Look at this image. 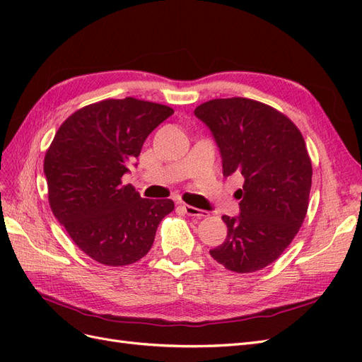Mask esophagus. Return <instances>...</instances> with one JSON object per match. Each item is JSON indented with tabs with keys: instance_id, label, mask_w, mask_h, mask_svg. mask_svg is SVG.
Returning <instances> with one entry per match:
<instances>
[{
	"instance_id": "34e87169",
	"label": "esophagus",
	"mask_w": 362,
	"mask_h": 362,
	"mask_svg": "<svg viewBox=\"0 0 362 362\" xmlns=\"http://www.w3.org/2000/svg\"><path fill=\"white\" fill-rule=\"evenodd\" d=\"M182 210L185 211V214L189 216H193V217H206L208 216V211L205 210H199V208L196 206H192V205H187V204H182Z\"/></svg>"
}]
</instances>
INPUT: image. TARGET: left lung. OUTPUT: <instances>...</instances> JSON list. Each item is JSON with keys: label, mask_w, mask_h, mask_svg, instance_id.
<instances>
[{"label": "left lung", "mask_w": 362, "mask_h": 362, "mask_svg": "<svg viewBox=\"0 0 362 362\" xmlns=\"http://www.w3.org/2000/svg\"><path fill=\"white\" fill-rule=\"evenodd\" d=\"M194 115L211 129L223 175H243L240 216H222L228 234L210 255L237 273L278 259L308 210L313 166L299 128L276 108L247 98L206 101Z\"/></svg>", "instance_id": "8db88e82"}]
</instances>
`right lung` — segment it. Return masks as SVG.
Instances as JSON below:
<instances>
[{
  "mask_svg": "<svg viewBox=\"0 0 362 362\" xmlns=\"http://www.w3.org/2000/svg\"><path fill=\"white\" fill-rule=\"evenodd\" d=\"M173 115L168 105L136 98L104 100L72 113L45 154L48 201L86 255L105 266L144 258L172 199H144L122 177L146 137Z\"/></svg>",
  "mask_w": 362,
  "mask_h": 362,
  "instance_id": "obj_1",
  "label": "right lung"
}]
</instances>
